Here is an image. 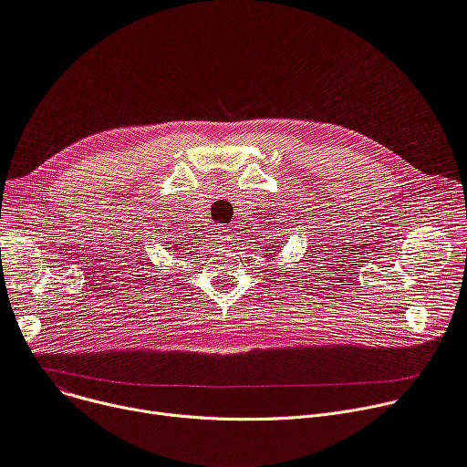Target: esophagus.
<instances>
[{"mask_svg":"<svg viewBox=\"0 0 467 467\" xmlns=\"http://www.w3.org/2000/svg\"><path fill=\"white\" fill-rule=\"evenodd\" d=\"M223 234H225V236H222V238H225V240H229V238H233V236H231V233H229V229H227V231H223Z\"/></svg>","mask_w":467,"mask_h":467,"instance_id":"1","label":"esophagus"}]
</instances>
